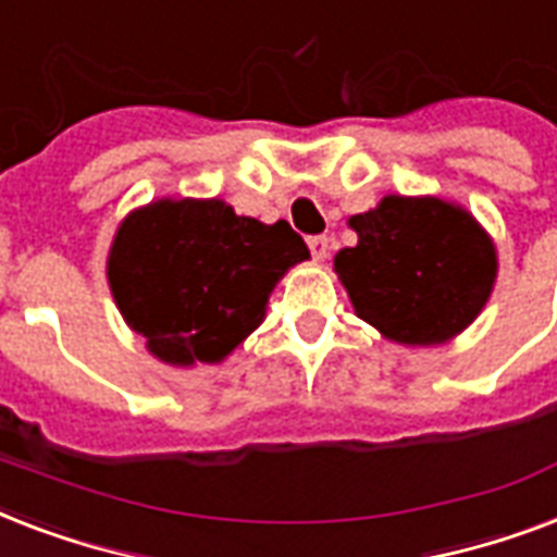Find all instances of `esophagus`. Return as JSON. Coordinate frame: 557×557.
Listing matches in <instances>:
<instances>
[{
  "instance_id": "34e87169",
  "label": "esophagus",
  "mask_w": 557,
  "mask_h": 557,
  "mask_svg": "<svg viewBox=\"0 0 557 557\" xmlns=\"http://www.w3.org/2000/svg\"><path fill=\"white\" fill-rule=\"evenodd\" d=\"M306 243H309V251H312L314 260H326V253H330V236L326 234L309 236Z\"/></svg>"
}]
</instances>
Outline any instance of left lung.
I'll return each mask as SVG.
<instances>
[{
    "label": "left lung",
    "mask_w": 557,
    "mask_h": 557,
    "mask_svg": "<svg viewBox=\"0 0 557 557\" xmlns=\"http://www.w3.org/2000/svg\"><path fill=\"white\" fill-rule=\"evenodd\" d=\"M349 225L358 245L341 248L335 271L358 318L389 341L442 344L466 330L492 295V239L450 201L387 196Z\"/></svg>",
    "instance_id": "left-lung-1"
}]
</instances>
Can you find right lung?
Wrapping results in <instances>:
<instances>
[{
    "instance_id": "right-lung-1",
    "label": "right lung",
    "mask_w": 557,
    "mask_h": 557,
    "mask_svg": "<svg viewBox=\"0 0 557 557\" xmlns=\"http://www.w3.org/2000/svg\"><path fill=\"white\" fill-rule=\"evenodd\" d=\"M306 257L283 219L262 225L219 199H161L121 225L109 286L152 356L216 364L260 326L274 283Z\"/></svg>"
}]
</instances>
